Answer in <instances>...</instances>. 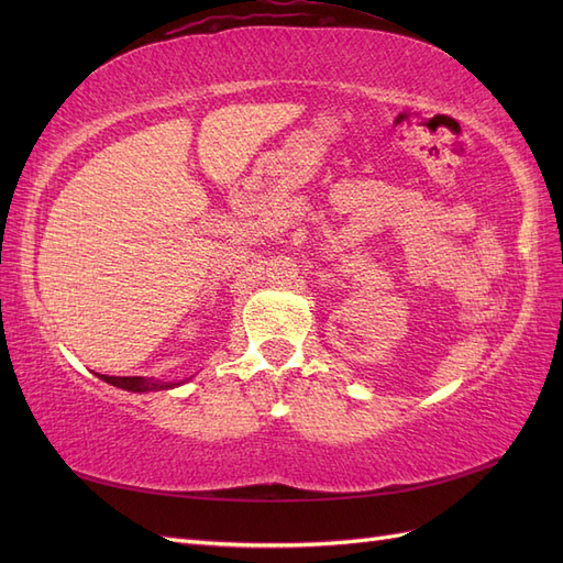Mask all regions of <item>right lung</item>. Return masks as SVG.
<instances>
[{"instance_id": "right-lung-1", "label": "right lung", "mask_w": 563, "mask_h": 563, "mask_svg": "<svg viewBox=\"0 0 563 563\" xmlns=\"http://www.w3.org/2000/svg\"><path fill=\"white\" fill-rule=\"evenodd\" d=\"M96 376L100 380H106L119 389H126V391H139V395H143V391H159V389H174L183 383H187L190 378L185 380H176V383H166V380H157V378H145V376H103V373H96Z\"/></svg>"}]
</instances>
